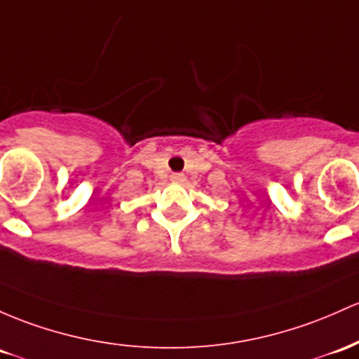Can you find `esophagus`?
Returning a JSON list of instances; mask_svg holds the SVG:
<instances>
[{"mask_svg":"<svg viewBox=\"0 0 359 359\" xmlns=\"http://www.w3.org/2000/svg\"><path fill=\"white\" fill-rule=\"evenodd\" d=\"M170 180L173 184H182L184 180H186V175H184V173H172Z\"/></svg>","mask_w":359,"mask_h":359,"instance_id":"34e87169","label":"esophagus"}]
</instances>
